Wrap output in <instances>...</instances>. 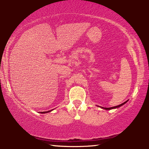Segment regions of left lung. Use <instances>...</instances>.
Here are the masks:
<instances>
[{
  "instance_id": "1",
  "label": "left lung",
  "mask_w": 149,
  "mask_h": 149,
  "mask_svg": "<svg viewBox=\"0 0 149 149\" xmlns=\"http://www.w3.org/2000/svg\"><path fill=\"white\" fill-rule=\"evenodd\" d=\"M127 102V101H126L125 102L123 103H121V104H120V105H119L115 106V107H102V108H103V109H106V110H110V109H116V108H118V107H121V106H122L123 105H124L125 103H126Z\"/></svg>"
}]
</instances>
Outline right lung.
<instances>
[{
	"label": "right lung",
	"instance_id": "1",
	"mask_svg": "<svg viewBox=\"0 0 149 149\" xmlns=\"http://www.w3.org/2000/svg\"><path fill=\"white\" fill-rule=\"evenodd\" d=\"M51 111H52V110H50V111H44V112H40L41 113H48V112H50Z\"/></svg>",
	"mask_w": 149,
	"mask_h": 149
}]
</instances>
